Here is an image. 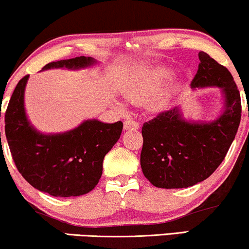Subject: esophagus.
<instances>
[{
	"instance_id": "34e87169",
	"label": "esophagus",
	"mask_w": 249,
	"mask_h": 249,
	"mask_svg": "<svg viewBox=\"0 0 249 249\" xmlns=\"http://www.w3.org/2000/svg\"><path fill=\"white\" fill-rule=\"evenodd\" d=\"M139 124L137 122L131 121V119H127V121L124 122V130H138Z\"/></svg>"
}]
</instances>
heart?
<instances>
[{"mask_svg": "<svg viewBox=\"0 0 249 249\" xmlns=\"http://www.w3.org/2000/svg\"><path fill=\"white\" fill-rule=\"evenodd\" d=\"M173 70L170 68H158L153 70L148 75H145L142 78L137 79L132 84L127 85L124 90V98L127 103L131 104H141L145 105L153 99V97L161 90L166 83L172 78ZM176 90V87H172L167 90H165L161 95H159L157 98H154L150 103V107L153 111H161L167 107L170 104L171 99ZM115 107L118 111H124V105L121 103H115Z\"/></svg>", "mask_w": 249, "mask_h": 249, "instance_id": "1", "label": "heart"}]
</instances>
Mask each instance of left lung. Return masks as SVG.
I'll use <instances>...</instances> for the list:
<instances>
[{
	"label": "left lung",
	"instance_id": "8db88e82",
	"mask_svg": "<svg viewBox=\"0 0 249 249\" xmlns=\"http://www.w3.org/2000/svg\"><path fill=\"white\" fill-rule=\"evenodd\" d=\"M199 61L191 88H219L224 107L210 122L186 119L176 107L142 125L141 166L156 187L186 188L204 181L224 160L238 132L241 99L233 76L204 51Z\"/></svg>",
	"mask_w": 249,
	"mask_h": 249
}]
</instances>
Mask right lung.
Here are the masks:
<instances>
[{
	"label": "right lung",
	"instance_id": "right-lung-1",
	"mask_svg": "<svg viewBox=\"0 0 249 249\" xmlns=\"http://www.w3.org/2000/svg\"><path fill=\"white\" fill-rule=\"evenodd\" d=\"M96 64L92 57L81 56L49 63L42 71L81 70ZM28 79L24 76L17 83L4 117L5 137L17 170L31 186L53 196L89 193L101 179L104 157L118 142L123 123L87 119L65 132H39L25 112Z\"/></svg>",
	"mask_w": 249,
	"mask_h": 249
}]
</instances>
